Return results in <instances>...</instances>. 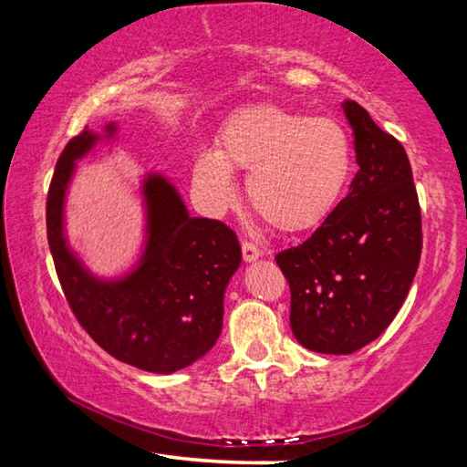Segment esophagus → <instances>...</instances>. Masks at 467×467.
<instances>
[{"label":"esophagus","instance_id":"1","mask_svg":"<svg viewBox=\"0 0 467 467\" xmlns=\"http://www.w3.org/2000/svg\"><path fill=\"white\" fill-rule=\"evenodd\" d=\"M241 249H243V259H244V262H247V264H251V262H257V259L264 255V251H262V249L255 247V244H253V243H247V241L243 243V247H241Z\"/></svg>","mask_w":467,"mask_h":467}]
</instances>
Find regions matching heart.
Returning <instances> with one entry per match:
<instances>
[{
	"label": "heart",
	"instance_id": "1",
	"mask_svg": "<svg viewBox=\"0 0 467 467\" xmlns=\"http://www.w3.org/2000/svg\"><path fill=\"white\" fill-rule=\"evenodd\" d=\"M244 171L253 210L278 231L298 233L321 224L348 185L352 144L329 117L259 105L228 119L216 150L195 158L193 185L205 210L223 214L236 202L233 172Z\"/></svg>",
	"mask_w": 467,
	"mask_h": 467
}]
</instances>
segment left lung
<instances>
[{
	"mask_svg": "<svg viewBox=\"0 0 467 467\" xmlns=\"http://www.w3.org/2000/svg\"><path fill=\"white\" fill-rule=\"evenodd\" d=\"M358 172L309 239L275 255L290 284V327L300 346L352 354L401 309L422 253L420 205L404 146L344 100Z\"/></svg>",
	"mask_w": 467,
	"mask_h": 467,
	"instance_id": "8db88e82",
	"label": "left lung"
}]
</instances>
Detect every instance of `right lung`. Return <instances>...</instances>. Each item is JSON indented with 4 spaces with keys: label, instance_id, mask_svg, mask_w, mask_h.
I'll use <instances>...</instances> for the list:
<instances>
[{
    "label": "right lung",
    "instance_id": "obj_1",
    "mask_svg": "<svg viewBox=\"0 0 467 467\" xmlns=\"http://www.w3.org/2000/svg\"><path fill=\"white\" fill-rule=\"evenodd\" d=\"M115 121L84 130L63 150L47 197V236L61 288L78 321L110 357L148 373L171 375L212 350L223 331L224 292L241 265V244L226 224L193 218L162 172L140 181L144 243L117 278L90 272L66 233L67 189L78 161L100 141L113 144Z\"/></svg>",
    "mask_w": 467,
    "mask_h": 467
}]
</instances>
